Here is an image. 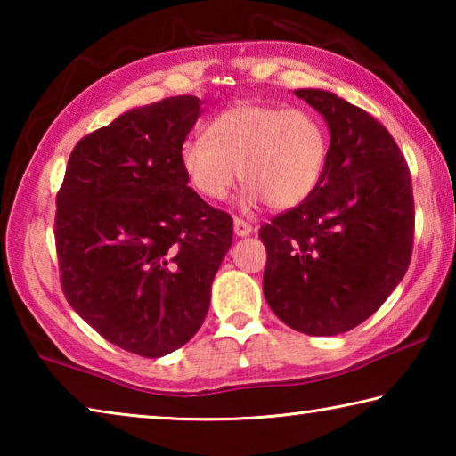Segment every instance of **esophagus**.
Returning <instances> with one entry per match:
<instances>
[{
	"label": "esophagus",
	"mask_w": 456,
	"mask_h": 456,
	"mask_svg": "<svg viewBox=\"0 0 456 456\" xmlns=\"http://www.w3.org/2000/svg\"><path fill=\"white\" fill-rule=\"evenodd\" d=\"M233 229H235V235H239V237H247V235H249L251 231H253V227L249 225V223L243 221L241 217H235Z\"/></svg>",
	"instance_id": "obj_1"
}]
</instances>
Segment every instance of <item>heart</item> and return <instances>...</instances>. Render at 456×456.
<instances>
[{
  "label": "heart",
  "instance_id": "heart-1",
  "mask_svg": "<svg viewBox=\"0 0 456 456\" xmlns=\"http://www.w3.org/2000/svg\"><path fill=\"white\" fill-rule=\"evenodd\" d=\"M328 149L326 126L314 112L245 102L217 114L207 138L184 142L181 167L207 200L225 199L241 176L247 207L288 211L318 189Z\"/></svg>",
  "mask_w": 456,
  "mask_h": 456
}]
</instances>
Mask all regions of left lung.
I'll return each instance as SVG.
<instances>
[{
	"label": "left lung",
	"instance_id": "obj_1",
	"mask_svg": "<svg viewBox=\"0 0 456 456\" xmlns=\"http://www.w3.org/2000/svg\"><path fill=\"white\" fill-rule=\"evenodd\" d=\"M330 126L328 165L312 197L259 229L264 293L289 328L336 336L360 326L403 281L414 197L392 134L331 92L296 90Z\"/></svg>",
	"mask_w": 456,
	"mask_h": 456
}]
</instances>
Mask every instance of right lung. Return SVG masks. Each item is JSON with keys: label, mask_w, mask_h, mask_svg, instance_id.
<instances>
[{"label": "right lung", "mask_w": 456, "mask_h": 456, "mask_svg": "<svg viewBox=\"0 0 456 456\" xmlns=\"http://www.w3.org/2000/svg\"><path fill=\"white\" fill-rule=\"evenodd\" d=\"M197 96L125 112L80 138L56 195L61 291L118 348L171 354L197 334L233 241L231 215L189 187L181 151Z\"/></svg>", "instance_id": "add662e5"}]
</instances>
